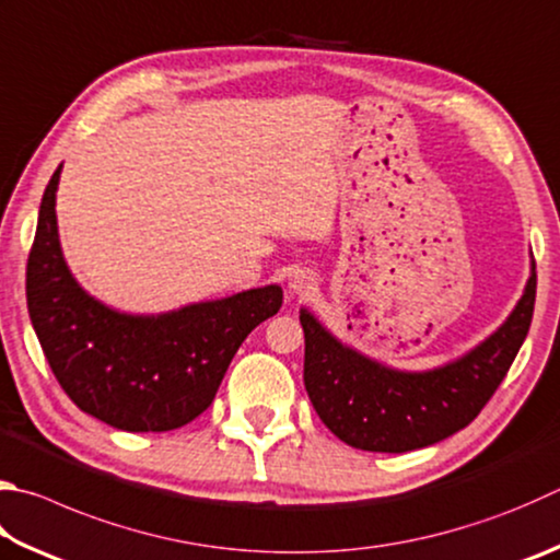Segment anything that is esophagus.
<instances>
[{
	"mask_svg": "<svg viewBox=\"0 0 560 560\" xmlns=\"http://www.w3.org/2000/svg\"><path fill=\"white\" fill-rule=\"evenodd\" d=\"M287 289L291 296H308V293L315 289V277L311 269H296L289 277Z\"/></svg>",
	"mask_w": 560,
	"mask_h": 560,
	"instance_id": "34e87169",
	"label": "esophagus"
}]
</instances>
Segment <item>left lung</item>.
<instances>
[{
  "label": "left lung",
  "instance_id": "1",
  "mask_svg": "<svg viewBox=\"0 0 560 560\" xmlns=\"http://www.w3.org/2000/svg\"><path fill=\"white\" fill-rule=\"evenodd\" d=\"M536 301L532 261L522 299L482 342L433 370H396L325 328L301 308L303 384L320 421L342 443L372 453L425 448L465 429L490 401L528 332Z\"/></svg>",
  "mask_w": 560,
  "mask_h": 560
}]
</instances>
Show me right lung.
I'll return each mask as SVG.
<instances>
[{"mask_svg": "<svg viewBox=\"0 0 560 560\" xmlns=\"http://www.w3.org/2000/svg\"><path fill=\"white\" fill-rule=\"evenodd\" d=\"M40 198L26 267V306L58 384L80 411L131 433L186 425L208 409L232 358L259 323L279 313V283L186 303L166 313H127L80 287L63 257L56 190Z\"/></svg>", "mask_w": 560, "mask_h": 560, "instance_id": "obj_1", "label": "right lung"}]
</instances>
